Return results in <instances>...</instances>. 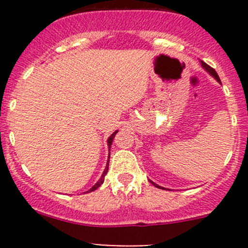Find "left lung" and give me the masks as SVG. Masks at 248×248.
Returning <instances> with one entry per match:
<instances>
[{
	"label": "left lung",
	"mask_w": 248,
	"mask_h": 248,
	"mask_svg": "<svg viewBox=\"0 0 248 248\" xmlns=\"http://www.w3.org/2000/svg\"><path fill=\"white\" fill-rule=\"evenodd\" d=\"M201 64H202V68H204L205 71H206L207 73L210 74V76H211V77H214L215 79H216L217 81H218V82H221V80H219V77H218V74L216 73V71H215L214 68H211V67H210V66H207V64L205 63V62H202V61H201ZM150 182H151V184L154 185V186L158 187V188H162V189H164V187H161V186H158V185H157V184H155V182H152L151 180H150Z\"/></svg>",
	"instance_id": "8db88e82"
}]
</instances>
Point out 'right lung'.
Wrapping results in <instances>:
<instances>
[{
	"label": "right lung",
	"mask_w": 248,
	"mask_h": 248,
	"mask_svg": "<svg viewBox=\"0 0 248 248\" xmlns=\"http://www.w3.org/2000/svg\"><path fill=\"white\" fill-rule=\"evenodd\" d=\"M116 133H117V131H115L114 133H112L111 136L109 137L108 140H107V141H108V146H109V158H110V147H111L112 140H114L115 136H116ZM109 158H108V163H107V166H106V169H104L103 174H102V176H101V179H99L98 181H97L96 184L93 185V186H92V188H90L89 191H86V193H89V192H93L94 189H97V188H98V187L101 186V185L103 184V182H104V176H106V175H107V172H108V168H109Z\"/></svg>",
	"instance_id": "obj_1"
}]
</instances>
